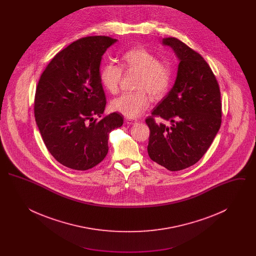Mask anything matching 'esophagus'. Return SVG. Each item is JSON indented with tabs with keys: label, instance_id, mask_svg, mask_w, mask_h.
<instances>
[{
	"label": "esophagus",
	"instance_id": "1",
	"mask_svg": "<svg viewBox=\"0 0 256 256\" xmlns=\"http://www.w3.org/2000/svg\"><path fill=\"white\" fill-rule=\"evenodd\" d=\"M126 122H128V124H135V122H137V120L136 119H132V118H126Z\"/></svg>",
	"mask_w": 256,
	"mask_h": 256
}]
</instances>
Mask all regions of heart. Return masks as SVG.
Masks as SVG:
<instances>
[{"instance_id": "heart-1", "label": "heart", "mask_w": 256, "mask_h": 256, "mask_svg": "<svg viewBox=\"0 0 256 256\" xmlns=\"http://www.w3.org/2000/svg\"><path fill=\"white\" fill-rule=\"evenodd\" d=\"M122 68L128 72L139 74L135 93H124L111 100V110L117 111L128 118H137L150 106V94L154 100L166 95L172 84V68L169 63L159 60L156 54L143 47L128 50L122 54ZM122 78L121 66L106 63L100 72L102 86L111 94L119 90Z\"/></svg>"}]
</instances>
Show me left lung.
<instances>
[{"label":"left lung","mask_w":256,"mask_h":256,"mask_svg":"<svg viewBox=\"0 0 256 256\" xmlns=\"http://www.w3.org/2000/svg\"><path fill=\"white\" fill-rule=\"evenodd\" d=\"M162 44L178 58L174 84L146 119L150 134V158L172 172L186 169L204 156L219 132L222 104L219 84L204 58L174 37ZM154 116L172 126L156 124Z\"/></svg>","instance_id":"obj_1"}]
</instances>
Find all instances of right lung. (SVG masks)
I'll return each mask as SVG.
<instances>
[{
    "mask_svg": "<svg viewBox=\"0 0 256 256\" xmlns=\"http://www.w3.org/2000/svg\"><path fill=\"white\" fill-rule=\"evenodd\" d=\"M117 39L80 38L50 60L38 82L34 116L50 154L73 170L95 167L106 156L111 130L124 122L113 112L102 117L106 100L100 80L104 54Z\"/></svg>",
    "mask_w": 256,
    "mask_h": 256,
    "instance_id": "add662e5",
    "label": "right lung"
}]
</instances>
